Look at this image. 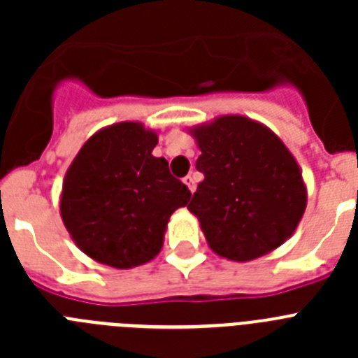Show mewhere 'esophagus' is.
Returning <instances> with one entry per match:
<instances>
[{
    "instance_id": "34e87169",
    "label": "esophagus",
    "mask_w": 358,
    "mask_h": 358,
    "mask_svg": "<svg viewBox=\"0 0 358 358\" xmlns=\"http://www.w3.org/2000/svg\"><path fill=\"white\" fill-rule=\"evenodd\" d=\"M182 181H185V185L188 186L189 192H192V194H194L195 188H197V186H195V177H194V176H186L185 179H182Z\"/></svg>"
}]
</instances>
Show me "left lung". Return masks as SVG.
<instances>
[{
	"label": "left lung",
	"instance_id": "left-lung-1",
	"mask_svg": "<svg viewBox=\"0 0 358 358\" xmlns=\"http://www.w3.org/2000/svg\"><path fill=\"white\" fill-rule=\"evenodd\" d=\"M204 173L188 204L215 255L251 262L294 235L306 185L292 152L264 123L222 115L189 129Z\"/></svg>",
	"mask_w": 358,
	"mask_h": 358
}]
</instances>
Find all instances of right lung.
<instances>
[{"mask_svg":"<svg viewBox=\"0 0 358 358\" xmlns=\"http://www.w3.org/2000/svg\"><path fill=\"white\" fill-rule=\"evenodd\" d=\"M157 132L120 122L94 132L68 166L61 218L84 255L115 268L154 260L177 208L189 189L172 177L164 157L152 156Z\"/></svg>","mask_w":358,"mask_h":358,"instance_id":"add662e5","label":"right lung"}]
</instances>
